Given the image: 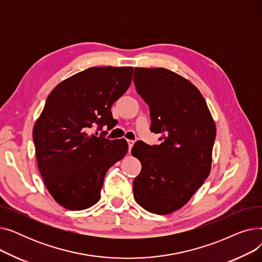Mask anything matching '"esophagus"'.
Here are the masks:
<instances>
[{
  "mask_svg": "<svg viewBox=\"0 0 262 262\" xmlns=\"http://www.w3.org/2000/svg\"><path fill=\"white\" fill-rule=\"evenodd\" d=\"M127 143H128V147H129V152H130V149L133 148V146H134V144H135V141H134V140H127Z\"/></svg>",
  "mask_w": 262,
  "mask_h": 262,
  "instance_id": "obj_1",
  "label": "esophagus"
}]
</instances>
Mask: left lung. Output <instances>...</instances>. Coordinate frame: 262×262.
<instances>
[{"label": "left lung", "mask_w": 262, "mask_h": 262, "mask_svg": "<svg viewBox=\"0 0 262 262\" xmlns=\"http://www.w3.org/2000/svg\"><path fill=\"white\" fill-rule=\"evenodd\" d=\"M134 82L149 106L150 130L159 145L136 142L132 155L141 162L134 196L145 210L169 214L185 206L211 170L215 124L200 90L164 68H135Z\"/></svg>", "instance_id": "left-lung-1"}]
</instances>
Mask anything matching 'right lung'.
Here are the masks:
<instances>
[{
	"label": "right lung",
	"instance_id": "right-lung-1",
	"mask_svg": "<svg viewBox=\"0 0 262 262\" xmlns=\"http://www.w3.org/2000/svg\"><path fill=\"white\" fill-rule=\"evenodd\" d=\"M133 67H92L62 80L49 94L33 129L39 172L52 198L84 210L101 198L108 169L126 155L125 139L88 133L113 125V104L132 82Z\"/></svg>",
	"mask_w": 262,
	"mask_h": 262
}]
</instances>
